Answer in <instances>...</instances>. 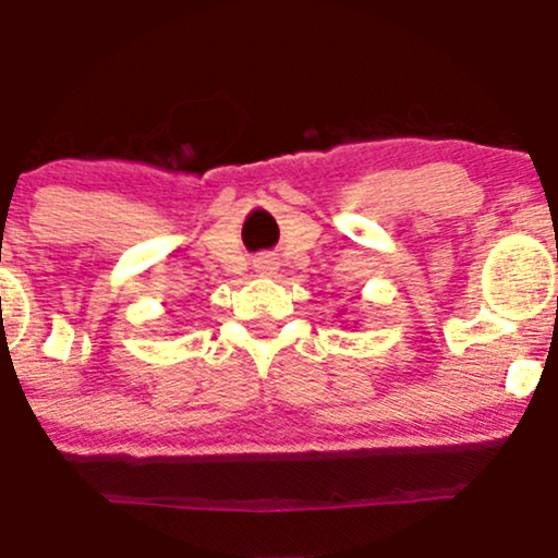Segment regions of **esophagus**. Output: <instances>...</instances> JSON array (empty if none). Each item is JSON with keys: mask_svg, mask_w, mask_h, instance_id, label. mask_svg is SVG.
Listing matches in <instances>:
<instances>
[{"mask_svg": "<svg viewBox=\"0 0 558 558\" xmlns=\"http://www.w3.org/2000/svg\"><path fill=\"white\" fill-rule=\"evenodd\" d=\"M272 269H275V260L269 258V255H260V258L255 260V272H260V275H272Z\"/></svg>", "mask_w": 558, "mask_h": 558, "instance_id": "34e87169", "label": "esophagus"}]
</instances>
